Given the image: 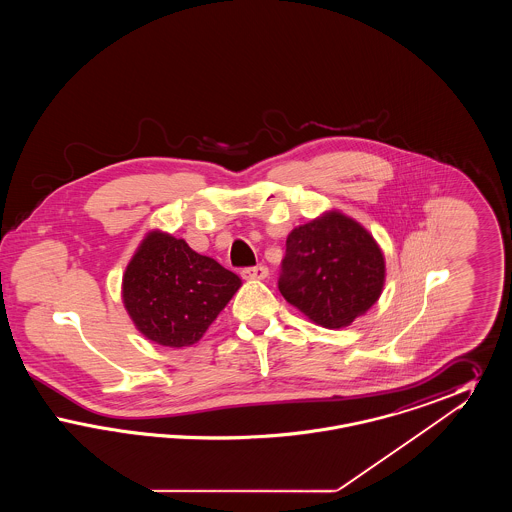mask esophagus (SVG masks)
Here are the masks:
<instances>
[{
  "mask_svg": "<svg viewBox=\"0 0 512 512\" xmlns=\"http://www.w3.org/2000/svg\"><path fill=\"white\" fill-rule=\"evenodd\" d=\"M242 276L245 280H265L268 276V268L259 265V267H249L242 270Z\"/></svg>",
  "mask_w": 512,
  "mask_h": 512,
  "instance_id": "esophagus-1",
  "label": "esophagus"
}]
</instances>
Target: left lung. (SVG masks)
<instances>
[{
	"mask_svg": "<svg viewBox=\"0 0 512 512\" xmlns=\"http://www.w3.org/2000/svg\"><path fill=\"white\" fill-rule=\"evenodd\" d=\"M384 253L361 222L326 211L293 228L278 282L284 299L324 328H345L378 301Z\"/></svg>",
	"mask_w": 512,
	"mask_h": 512,
	"instance_id": "left-lung-1",
	"label": "left lung"
}]
</instances>
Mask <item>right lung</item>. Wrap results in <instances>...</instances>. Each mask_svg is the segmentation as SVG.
I'll return each instance as SVG.
<instances>
[{
    "mask_svg": "<svg viewBox=\"0 0 512 512\" xmlns=\"http://www.w3.org/2000/svg\"><path fill=\"white\" fill-rule=\"evenodd\" d=\"M240 286L238 274L182 238L151 230L122 274V303L147 340L180 349L203 338Z\"/></svg>",
    "mask_w": 512,
    "mask_h": 512,
    "instance_id": "obj_1",
    "label": "right lung"
}]
</instances>
